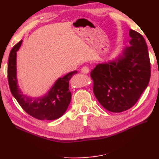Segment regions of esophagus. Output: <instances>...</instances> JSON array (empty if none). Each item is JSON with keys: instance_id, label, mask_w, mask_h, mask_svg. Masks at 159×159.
Returning <instances> with one entry per match:
<instances>
[{"instance_id": "1", "label": "esophagus", "mask_w": 159, "mask_h": 159, "mask_svg": "<svg viewBox=\"0 0 159 159\" xmlns=\"http://www.w3.org/2000/svg\"><path fill=\"white\" fill-rule=\"evenodd\" d=\"M89 71H90V69L88 66H83V68L81 69V72L83 74H87L89 73Z\"/></svg>"}]
</instances>
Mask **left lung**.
I'll list each match as a JSON object with an SVG mask.
<instances>
[{"label":"left lung","instance_id":"left-lung-1","mask_svg":"<svg viewBox=\"0 0 159 159\" xmlns=\"http://www.w3.org/2000/svg\"><path fill=\"white\" fill-rule=\"evenodd\" d=\"M130 46L114 60L98 64L90 76L93 92L101 105L119 113L130 109L149 84L151 76L148 48L144 37L129 31Z\"/></svg>","mask_w":159,"mask_h":159}]
</instances>
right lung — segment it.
Wrapping results in <instances>:
<instances>
[{
  "label": "right lung",
  "instance_id": "obj_1",
  "mask_svg": "<svg viewBox=\"0 0 159 159\" xmlns=\"http://www.w3.org/2000/svg\"><path fill=\"white\" fill-rule=\"evenodd\" d=\"M22 41L16 44L10 51L7 65V79L12 95L25 111L39 120H55L60 118L71 102L69 80L76 71L59 78L46 94L39 98H32L24 94L18 85L17 78V52Z\"/></svg>",
  "mask_w": 159,
  "mask_h": 159
}]
</instances>
